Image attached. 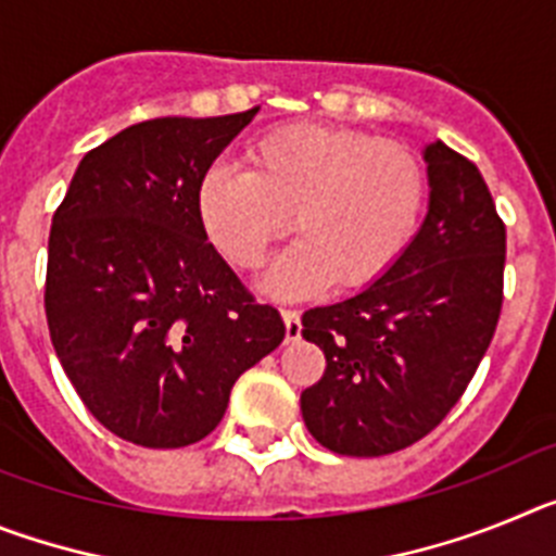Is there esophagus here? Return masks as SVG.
Returning <instances> with one entry per match:
<instances>
[{
  "instance_id": "34e87169",
  "label": "esophagus",
  "mask_w": 556,
  "mask_h": 556,
  "mask_svg": "<svg viewBox=\"0 0 556 556\" xmlns=\"http://www.w3.org/2000/svg\"><path fill=\"white\" fill-rule=\"evenodd\" d=\"M283 326H287V342H298L301 339V314L292 312V308H283L281 312Z\"/></svg>"
}]
</instances>
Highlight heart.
<instances>
[{
  "instance_id": "1",
  "label": "heart",
  "mask_w": 556,
  "mask_h": 556,
  "mask_svg": "<svg viewBox=\"0 0 556 556\" xmlns=\"http://www.w3.org/2000/svg\"><path fill=\"white\" fill-rule=\"evenodd\" d=\"M250 169L214 164L198 186V214L230 264L253 269L289 228V244L264 275V292L298 301L337 278L358 289L404 253L426 198L415 152L351 127L289 125L248 150Z\"/></svg>"
}]
</instances>
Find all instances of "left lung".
<instances>
[{"instance_id":"1","label":"left lung","mask_w":556,"mask_h":556,"mask_svg":"<svg viewBox=\"0 0 556 556\" xmlns=\"http://www.w3.org/2000/svg\"><path fill=\"white\" fill-rule=\"evenodd\" d=\"M429 211L362 292L303 314L326 372L301 395L306 429L342 456H384L429 434L470 384L501 314L507 230L481 172L424 147Z\"/></svg>"}]
</instances>
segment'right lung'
<instances>
[{
    "label": "right lung",
    "mask_w": 556,
    "mask_h": 556,
    "mask_svg": "<svg viewBox=\"0 0 556 556\" xmlns=\"http://www.w3.org/2000/svg\"><path fill=\"white\" fill-rule=\"evenodd\" d=\"M258 108L125 127L77 166L52 217L49 337L88 412L127 443L184 448L287 337L205 236L198 186Z\"/></svg>",
    "instance_id": "right-lung-1"
}]
</instances>
